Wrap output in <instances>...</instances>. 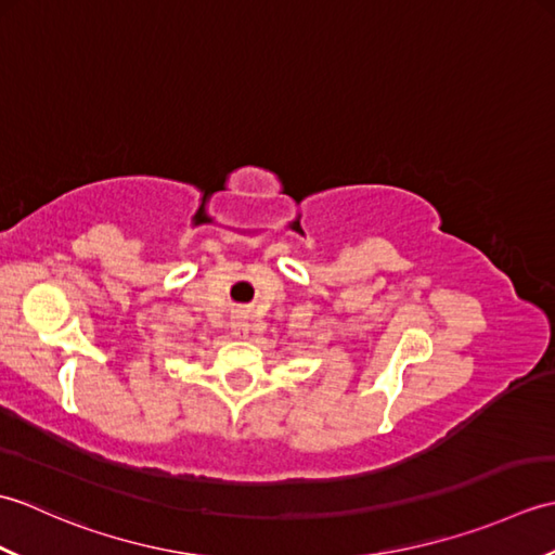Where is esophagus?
Returning <instances> with one entry per match:
<instances>
[{
  "label": "esophagus",
  "mask_w": 555,
  "mask_h": 555,
  "mask_svg": "<svg viewBox=\"0 0 555 555\" xmlns=\"http://www.w3.org/2000/svg\"><path fill=\"white\" fill-rule=\"evenodd\" d=\"M231 326H233V334L235 336H247V317L243 312H235L233 314Z\"/></svg>",
  "instance_id": "1"
}]
</instances>
